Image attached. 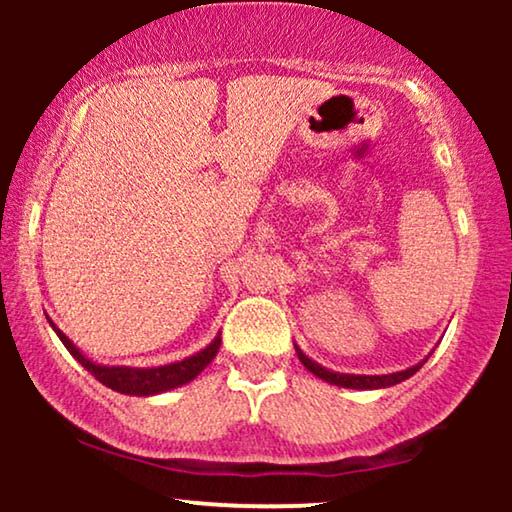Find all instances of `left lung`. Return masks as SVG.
<instances>
[{"mask_svg": "<svg viewBox=\"0 0 512 512\" xmlns=\"http://www.w3.org/2000/svg\"><path fill=\"white\" fill-rule=\"evenodd\" d=\"M293 347H296V354H298L300 363H303V366L310 370L312 375H317L319 380H324L328 384H335V387H345V389H387V387H394V384L408 380V377L415 375L417 370L424 366L426 359H429V356H426V359L419 361L417 366L398 370V373H389V375H352V373H335V370H328V368L321 366V363L312 361L310 356H307L303 349L296 345V342H293Z\"/></svg>", "mask_w": 512, "mask_h": 512, "instance_id": "8db88e82", "label": "left lung"}]
</instances>
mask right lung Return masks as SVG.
<instances>
[{
    "label": "right lung",
    "mask_w": 512,
    "mask_h": 512,
    "mask_svg": "<svg viewBox=\"0 0 512 512\" xmlns=\"http://www.w3.org/2000/svg\"><path fill=\"white\" fill-rule=\"evenodd\" d=\"M48 324H51L53 331L58 333V338L62 340V345L67 347V352L72 354L74 359L95 377V380H100L104 387L114 389L118 394H128V396H156V394H163V391L177 389L181 384L195 380V377H198L202 370L212 363V359L221 347V333H219L205 349H200V352L186 356V359L181 361L165 363V366H153V368L102 366V363L90 361L88 356L83 354L81 349L76 347L51 319H48Z\"/></svg>",
    "instance_id": "obj_1"
}]
</instances>
